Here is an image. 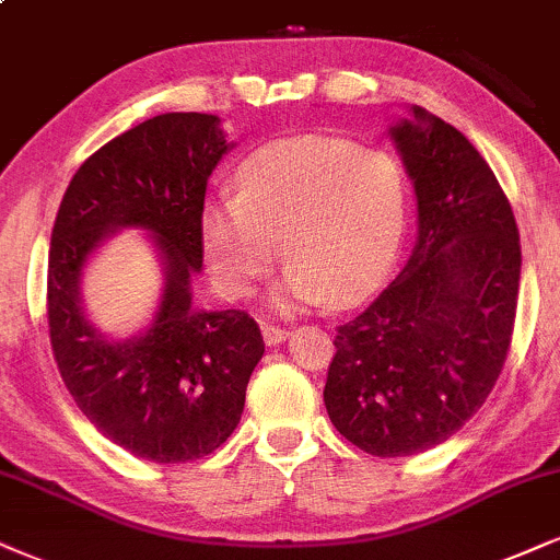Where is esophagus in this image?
I'll use <instances>...</instances> for the list:
<instances>
[{"instance_id": "esophagus-1", "label": "esophagus", "mask_w": 560, "mask_h": 560, "mask_svg": "<svg viewBox=\"0 0 560 560\" xmlns=\"http://www.w3.org/2000/svg\"><path fill=\"white\" fill-rule=\"evenodd\" d=\"M288 335H291V329L288 327H278V324H261V337H265V342L272 348V345H280L288 340Z\"/></svg>"}]
</instances>
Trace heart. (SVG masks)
<instances>
[{
  "instance_id": "1",
  "label": "heart",
  "mask_w": 560,
  "mask_h": 560,
  "mask_svg": "<svg viewBox=\"0 0 560 560\" xmlns=\"http://www.w3.org/2000/svg\"><path fill=\"white\" fill-rule=\"evenodd\" d=\"M410 186L384 150L303 135L257 150L233 176V199L207 205L202 246L228 299H248L282 257L278 308L327 299L353 306L389 278L402 248Z\"/></svg>"
}]
</instances>
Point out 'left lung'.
I'll return each instance as SVG.
<instances>
[{
	"instance_id": "obj_1",
	"label": "left lung",
	"mask_w": 560,
	"mask_h": 560,
	"mask_svg": "<svg viewBox=\"0 0 560 560\" xmlns=\"http://www.w3.org/2000/svg\"><path fill=\"white\" fill-rule=\"evenodd\" d=\"M392 129L416 182L418 244L361 314L337 327L329 420L374 457L444 444L480 410L512 348L522 248L499 178L423 108Z\"/></svg>"
}]
</instances>
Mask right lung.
<instances>
[{
	"mask_svg": "<svg viewBox=\"0 0 560 560\" xmlns=\"http://www.w3.org/2000/svg\"><path fill=\"white\" fill-rule=\"evenodd\" d=\"M225 150L218 116H153L80 165L54 220L46 316L61 382L103 436L158 465L225 444L265 355L259 324L241 308L191 312L207 178ZM124 224L156 233L170 282L149 332L112 346L81 316L77 282L86 254Z\"/></svg>",
	"mask_w": 560,
	"mask_h": 560,
	"instance_id": "right-lung-1",
	"label": "right lung"
}]
</instances>
